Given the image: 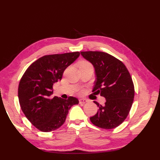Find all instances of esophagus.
<instances>
[{
	"label": "esophagus",
	"mask_w": 160,
	"mask_h": 160,
	"mask_svg": "<svg viewBox=\"0 0 160 160\" xmlns=\"http://www.w3.org/2000/svg\"><path fill=\"white\" fill-rule=\"evenodd\" d=\"M87 102V99H84V98H81V99L79 100V103L80 104H84Z\"/></svg>",
	"instance_id": "1"
}]
</instances>
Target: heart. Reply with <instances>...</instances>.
I'll return each mask as SVG.
<instances>
[{"mask_svg":"<svg viewBox=\"0 0 160 160\" xmlns=\"http://www.w3.org/2000/svg\"><path fill=\"white\" fill-rule=\"evenodd\" d=\"M88 65H91V64L88 62H86V61H83V62L80 63V67H81V66H88Z\"/></svg>","mask_w":160,"mask_h":160,"instance_id":"heart-1","label":"heart"}]
</instances>
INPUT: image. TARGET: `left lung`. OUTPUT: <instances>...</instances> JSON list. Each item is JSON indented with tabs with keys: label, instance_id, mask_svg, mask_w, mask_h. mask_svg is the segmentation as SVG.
<instances>
[{
	"label": "left lung",
	"instance_id": "obj_1",
	"mask_svg": "<svg viewBox=\"0 0 160 160\" xmlns=\"http://www.w3.org/2000/svg\"><path fill=\"white\" fill-rule=\"evenodd\" d=\"M84 59L93 64L96 80L93 92L100 93L106 102L97 113L90 118L92 123L102 128L118 127L127 117L134 99V85L127 67L120 60L102 52H80Z\"/></svg>",
	"mask_w": 160,
	"mask_h": 160
}]
</instances>
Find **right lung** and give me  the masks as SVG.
Here are the masks:
<instances>
[{
	"mask_svg": "<svg viewBox=\"0 0 160 160\" xmlns=\"http://www.w3.org/2000/svg\"><path fill=\"white\" fill-rule=\"evenodd\" d=\"M79 56L78 52L45 56L23 74L18 86L19 103L26 118L40 131L50 132L60 128L71 107L79 103L72 96L67 100L51 98L53 84L61 80L64 71Z\"/></svg>",
	"mask_w": 160,
	"mask_h": 160,
	"instance_id": "obj_1",
	"label": "right lung"
}]
</instances>
